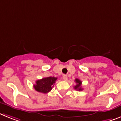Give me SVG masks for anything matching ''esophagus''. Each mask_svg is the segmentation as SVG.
<instances>
[{"mask_svg":"<svg viewBox=\"0 0 121 121\" xmlns=\"http://www.w3.org/2000/svg\"><path fill=\"white\" fill-rule=\"evenodd\" d=\"M63 79L64 81H67V80H68V76H67L66 75H64V76H63Z\"/></svg>","mask_w":121,"mask_h":121,"instance_id":"34e87169","label":"esophagus"}]
</instances>
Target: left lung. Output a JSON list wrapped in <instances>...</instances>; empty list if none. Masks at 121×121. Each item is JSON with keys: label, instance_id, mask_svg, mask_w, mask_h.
Masks as SVG:
<instances>
[{"label": "left lung", "instance_id": "left-lung-1", "mask_svg": "<svg viewBox=\"0 0 121 121\" xmlns=\"http://www.w3.org/2000/svg\"><path fill=\"white\" fill-rule=\"evenodd\" d=\"M75 82H76V85L74 87V89L78 90V91H81V90H82L83 89L82 88V86H81V85H82V81H80L79 79H75Z\"/></svg>", "mask_w": 121, "mask_h": 121}]
</instances>
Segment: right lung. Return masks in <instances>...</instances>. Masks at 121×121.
<instances>
[{"mask_svg":"<svg viewBox=\"0 0 121 121\" xmlns=\"http://www.w3.org/2000/svg\"><path fill=\"white\" fill-rule=\"evenodd\" d=\"M56 80L57 78L55 77H48L37 80L35 82V85H34V89L39 92L43 93H48L52 89Z\"/></svg>","mask_w":121,"mask_h":121,"instance_id":"right-lung-1","label":"right lung"}]
</instances>
